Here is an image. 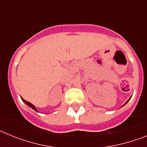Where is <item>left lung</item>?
I'll return each mask as SVG.
<instances>
[{
	"label": "left lung",
	"instance_id": "8db88e82",
	"mask_svg": "<svg viewBox=\"0 0 147 147\" xmlns=\"http://www.w3.org/2000/svg\"><path fill=\"white\" fill-rule=\"evenodd\" d=\"M130 98H131V97H130V98H129V99L127 100V102H125V104H124V105H126V104H127V102H129V99H130ZM124 105H123V106H124Z\"/></svg>",
	"mask_w": 147,
	"mask_h": 147
}]
</instances>
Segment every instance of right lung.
Returning <instances> with one entry per match:
<instances>
[{"instance_id":"1","label":"right lung","mask_w":147,"mask_h":147,"mask_svg":"<svg viewBox=\"0 0 147 147\" xmlns=\"http://www.w3.org/2000/svg\"><path fill=\"white\" fill-rule=\"evenodd\" d=\"M22 98V101H23V102H24V103H25L26 105H28V106H29V107H31V108H32V109H33V110H34L35 111H36V112H38L37 109H36V107H35L34 105H32V104L30 103V102H27V101H26V100H24L23 98Z\"/></svg>"}]
</instances>
